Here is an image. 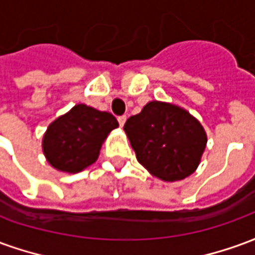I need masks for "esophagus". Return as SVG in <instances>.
<instances>
[{"label": "esophagus", "instance_id": "34e87169", "mask_svg": "<svg viewBox=\"0 0 255 255\" xmlns=\"http://www.w3.org/2000/svg\"><path fill=\"white\" fill-rule=\"evenodd\" d=\"M117 120H119V124H120V127H123V126L126 124L127 116H119V117H117Z\"/></svg>", "mask_w": 255, "mask_h": 255}]
</instances>
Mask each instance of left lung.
<instances>
[{"mask_svg": "<svg viewBox=\"0 0 255 255\" xmlns=\"http://www.w3.org/2000/svg\"><path fill=\"white\" fill-rule=\"evenodd\" d=\"M124 131L139 164L164 182L190 176L208 142L201 123L187 111L158 101L129 117Z\"/></svg>", "mask_w": 255, "mask_h": 255, "instance_id": "8db88e82", "label": "left lung"}]
</instances>
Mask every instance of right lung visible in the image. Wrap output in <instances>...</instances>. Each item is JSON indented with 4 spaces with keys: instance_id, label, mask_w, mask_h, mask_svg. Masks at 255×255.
Returning <instances> with one entry per match:
<instances>
[{
    "instance_id": "add662e5",
    "label": "right lung",
    "mask_w": 255,
    "mask_h": 255,
    "mask_svg": "<svg viewBox=\"0 0 255 255\" xmlns=\"http://www.w3.org/2000/svg\"><path fill=\"white\" fill-rule=\"evenodd\" d=\"M117 127L112 113L79 104L49 126L43 153L56 169L76 173L97 161L102 142Z\"/></svg>"
}]
</instances>
